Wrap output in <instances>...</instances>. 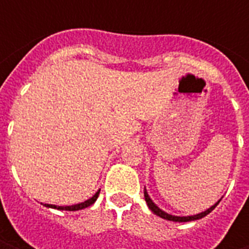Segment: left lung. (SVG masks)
Returning <instances> with one entry per match:
<instances>
[{"label": "left lung", "mask_w": 249, "mask_h": 249, "mask_svg": "<svg viewBox=\"0 0 249 249\" xmlns=\"http://www.w3.org/2000/svg\"><path fill=\"white\" fill-rule=\"evenodd\" d=\"M144 198H145V201H147V205H148V208L155 213L157 216H159V217H162V219H165V220H170V222H191V220H198V219H202L204 216L209 215L213 209H215L216 206H217V204L220 202V199L216 202L215 205H212L211 208H208L206 211H204V212H201V213H196V215H193V216H175V215H170V213H167V212H165V211H162L160 208H159L151 198H149L148 193H147V190H145V187H144Z\"/></svg>", "instance_id": "8db88e82"}]
</instances>
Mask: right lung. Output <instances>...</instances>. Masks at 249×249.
Here are the masks:
<instances>
[{
	"label": "right lung",
	"mask_w": 249,
	"mask_h": 249,
	"mask_svg": "<svg viewBox=\"0 0 249 249\" xmlns=\"http://www.w3.org/2000/svg\"><path fill=\"white\" fill-rule=\"evenodd\" d=\"M98 194H100V190L94 194V196L89 198L87 201H84V202H80V204H76V205H71V206H56V205H50V204H45L44 206H47V208H53V209H59V211H82L84 208H89L91 206L95 201H97V198H98Z\"/></svg>",
	"instance_id": "1"
}]
</instances>
